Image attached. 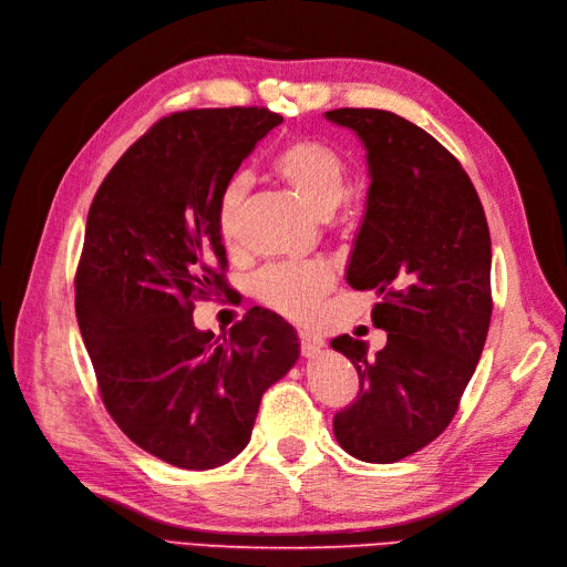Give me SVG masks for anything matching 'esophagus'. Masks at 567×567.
Returning <instances> with one entry per match:
<instances>
[{"mask_svg":"<svg viewBox=\"0 0 567 567\" xmlns=\"http://www.w3.org/2000/svg\"><path fill=\"white\" fill-rule=\"evenodd\" d=\"M298 338H300V350H302L305 357H317L323 350V340L319 336H315V333L300 331Z\"/></svg>","mask_w":567,"mask_h":567,"instance_id":"esophagus-1","label":"esophagus"}]
</instances>
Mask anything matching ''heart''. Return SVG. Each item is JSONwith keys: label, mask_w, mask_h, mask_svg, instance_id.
<instances>
[{"label": "heart", "mask_w": 567, "mask_h": 567, "mask_svg": "<svg viewBox=\"0 0 567 567\" xmlns=\"http://www.w3.org/2000/svg\"><path fill=\"white\" fill-rule=\"evenodd\" d=\"M269 173L290 188L307 208L319 217H329L348 196V165L340 153L315 136L281 146L269 163ZM248 186L241 177L225 184L217 200V229L221 244L234 248L246 205ZM333 286V271L323 262L274 265L252 279V296L293 321L310 319L317 305Z\"/></svg>", "instance_id": "obj_1"}]
</instances>
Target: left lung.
<instances>
[{
	"label": "left lung",
	"instance_id": "8db88e82",
	"mask_svg": "<svg viewBox=\"0 0 567 567\" xmlns=\"http://www.w3.org/2000/svg\"><path fill=\"white\" fill-rule=\"evenodd\" d=\"M367 148L369 196L348 284L373 290L385 348L338 336L331 348L359 373L357 400L333 416L342 450L394 463L431 444L454 419L492 319V244L466 169L409 120L379 109L323 113Z\"/></svg>",
	"mask_w": 567,
	"mask_h": 567
}]
</instances>
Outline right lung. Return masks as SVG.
Returning <instances> with one entry per match:
<instances>
[{"mask_svg":"<svg viewBox=\"0 0 567 567\" xmlns=\"http://www.w3.org/2000/svg\"><path fill=\"white\" fill-rule=\"evenodd\" d=\"M279 113L161 117L101 182L75 274V315L101 400L134 444L186 471L241 454L265 390L298 362L293 326L252 310L225 342L194 302L227 293L217 200Z\"/></svg>","mask_w":567,"mask_h":567,"instance_id":"right-lung-1","label":"right lung"}]
</instances>
